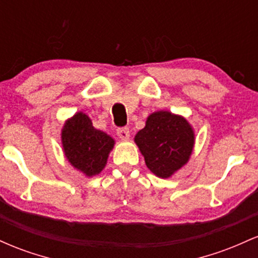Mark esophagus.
Instances as JSON below:
<instances>
[{"instance_id":"esophagus-1","label":"esophagus","mask_w":258,"mask_h":258,"mask_svg":"<svg viewBox=\"0 0 258 258\" xmlns=\"http://www.w3.org/2000/svg\"><path fill=\"white\" fill-rule=\"evenodd\" d=\"M117 136L122 139V141H127L130 138V130L127 127H123V128L117 130Z\"/></svg>"}]
</instances>
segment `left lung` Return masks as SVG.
Wrapping results in <instances>:
<instances>
[{
	"mask_svg": "<svg viewBox=\"0 0 258 258\" xmlns=\"http://www.w3.org/2000/svg\"><path fill=\"white\" fill-rule=\"evenodd\" d=\"M135 143L147 167L156 177L170 178L190 159L195 133L185 117L159 110L147 117L144 128L135 136Z\"/></svg>",
	"mask_w": 258,
	"mask_h": 258,
	"instance_id": "left-lung-1",
	"label": "left lung"
}]
</instances>
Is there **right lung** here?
Listing matches in <instances>:
<instances>
[{"mask_svg": "<svg viewBox=\"0 0 258 258\" xmlns=\"http://www.w3.org/2000/svg\"><path fill=\"white\" fill-rule=\"evenodd\" d=\"M61 146L65 158L74 168L86 177H93L105 167L115 141L105 132L94 128L88 115L79 111L65 121Z\"/></svg>", "mask_w": 258, "mask_h": 258, "instance_id": "add662e5", "label": "right lung"}]
</instances>
